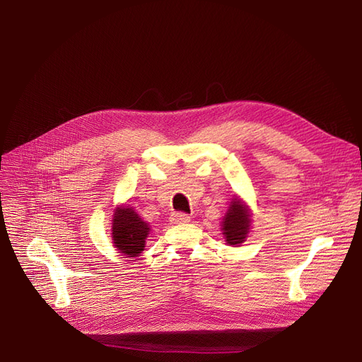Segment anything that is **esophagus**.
<instances>
[{"label": "esophagus", "instance_id": "34e87169", "mask_svg": "<svg viewBox=\"0 0 362 362\" xmlns=\"http://www.w3.org/2000/svg\"><path fill=\"white\" fill-rule=\"evenodd\" d=\"M189 220H191V217H189V214H186V213H173L170 216V221L175 223V224L187 223Z\"/></svg>", "mask_w": 362, "mask_h": 362}]
</instances>
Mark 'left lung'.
Returning <instances> with one entry per match:
<instances>
[{
  "label": "left lung",
  "mask_w": 362,
  "mask_h": 362,
  "mask_svg": "<svg viewBox=\"0 0 362 362\" xmlns=\"http://www.w3.org/2000/svg\"><path fill=\"white\" fill-rule=\"evenodd\" d=\"M250 214L248 210L240 204L239 199H235L223 220V235L229 245H239L245 240L250 232Z\"/></svg>",
  "instance_id": "8db88e82"
}]
</instances>
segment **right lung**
<instances>
[{
	"label": "right lung",
	"instance_id": "obj_1",
	"mask_svg": "<svg viewBox=\"0 0 362 362\" xmlns=\"http://www.w3.org/2000/svg\"><path fill=\"white\" fill-rule=\"evenodd\" d=\"M149 227L132 208L120 206L112 218V243L129 257H138L145 246Z\"/></svg>",
	"mask_w": 362,
	"mask_h": 362
}]
</instances>
